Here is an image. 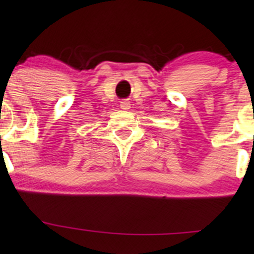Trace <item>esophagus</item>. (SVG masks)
Returning a JSON list of instances; mask_svg holds the SVG:
<instances>
[{"label": "esophagus", "mask_w": 254, "mask_h": 254, "mask_svg": "<svg viewBox=\"0 0 254 254\" xmlns=\"http://www.w3.org/2000/svg\"><path fill=\"white\" fill-rule=\"evenodd\" d=\"M120 108H122L123 111H127V109H130V102L127 101V99L122 101L120 102Z\"/></svg>", "instance_id": "esophagus-1"}]
</instances>
